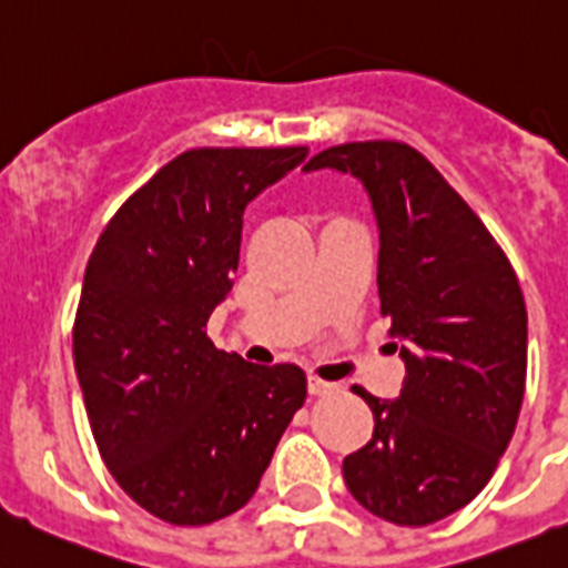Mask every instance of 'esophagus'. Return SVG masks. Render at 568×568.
Masks as SVG:
<instances>
[{"instance_id": "34e87169", "label": "esophagus", "mask_w": 568, "mask_h": 568, "mask_svg": "<svg viewBox=\"0 0 568 568\" xmlns=\"http://www.w3.org/2000/svg\"><path fill=\"white\" fill-rule=\"evenodd\" d=\"M333 389V384H327V381H320V378H308V392L314 397L320 395H327V392Z\"/></svg>"}]
</instances>
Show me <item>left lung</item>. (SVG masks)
<instances>
[{
	"instance_id": "obj_1",
	"label": "left lung",
	"mask_w": 568,
	"mask_h": 568,
	"mask_svg": "<svg viewBox=\"0 0 568 568\" xmlns=\"http://www.w3.org/2000/svg\"><path fill=\"white\" fill-rule=\"evenodd\" d=\"M358 179L378 226V296L406 364L395 400L356 386L373 439L344 457L353 499L397 527L463 510L516 432L527 308L516 272L457 190L404 142H347L302 171Z\"/></svg>"
}]
</instances>
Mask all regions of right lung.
<instances>
[{"label":"right lung","instance_id":"obj_1","mask_svg":"<svg viewBox=\"0 0 568 568\" xmlns=\"http://www.w3.org/2000/svg\"><path fill=\"white\" fill-rule=\"evenodd\" d=\"M308 148H199L168 162L100 235L75 316V373L116 485L151 516L201 527L241 510L305 404L294 364L215 349L243 210Z\"/></svg>","mask_w":568,"mask_h":568}]
</instances>
